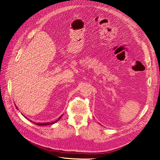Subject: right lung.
Returning <instances> with one entry per match:
<instances>
[{"instance_id":"add662e5","label":"right lung","mask_w":160,"mask_h":160,"mask_svg":"<svg viewBox=\"0 0 160 160\" xmlns=\"http://www.w3.org/2000/svg\"><path fill=\"white\" fill-rule=\"evenodd\" d=\"M16 108H18V107H17L16 106ZM24 117H25V118H27V117H25L24 116ZM61 117H62V116L61 117H59V119H58V120H56L55 122H45V123H36V124H37V125H39V126H45V125H49V124H54L55 122H56L57 121H58L59 120H60V118H61Z\"/></svg>"}]
</instances>
